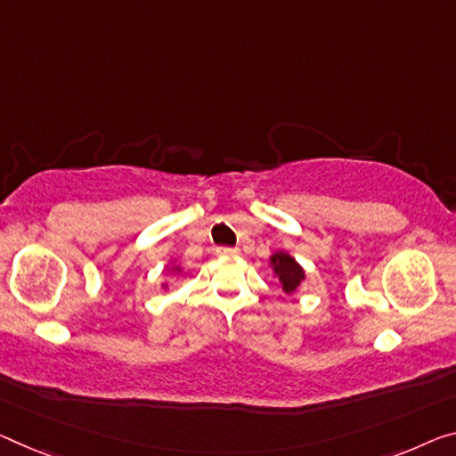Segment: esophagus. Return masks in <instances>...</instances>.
<instances>
[{
	"mask_svg": "<svg viewBox=\"0 0 456 456\" xmlns=\"http://www.w3.org/2000/svg\"><path fill=\"white\" fill-rule=\"evenodd\" d=\"M216 252H218V256H236V255H238V248H232V247H218V248H216Z\"/></svg>",
	"mask_w": 456,
	"mask_h": 456,
	"instance_id": "1",
	"label": "esophagus"
}]
</instances>
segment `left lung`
Masks as SVG:
<instances>
[{"mask_svg":"<svg viewBox=\"0 0 456 456\" xmlns=\"http://www.w3.org/2000/svg\"><path fill=\"white\" fill-rule=\"evenodd\" d=\"M271 263L275 265V273L279 275V281H281L285 293L296 291L297 285L304 281V269H301L287 252H277V255H273Z\"/></svg>","mask_w":456,"mask_h":456,"instance_id":"1","label":"left lung"}]
</instances>
